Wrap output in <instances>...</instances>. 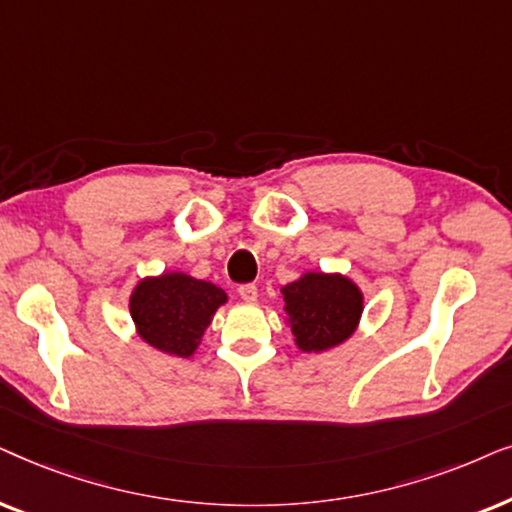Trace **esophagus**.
<instances>
[{
    "instance_id": "obj_1",
    "label": "esophagus",
    "mask_w": 512,
    "mask_h": 512,
    "mask_svg": "<svg viewBox=\"0 0 512 512\" xmlns=\"http://www.w3.org/2000/svg\"><path fill=\"white\" fill-rule=\"evenodd\" d=\"M238 297H241L245 304L257 302V288H255V285H252V283L241 285V288H238Z\"/></svg>"
}]
</instances>
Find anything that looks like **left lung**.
Instances as JSON below:
<instances>
[{"mask_svg": "<svg viewBox=\"0 0 512 512\" xmlns=\"http://www.w3.org/2000/svg\"><path fill=\"white\" fill-rule=\"evenodd\" d=\"M285 323L302 353H325L356 335L365 295L353 278L332 271H306L281 288Z\"/></svg>", "mask_w": 512, "mask_h": 512, "instance_id": "1", "label": "left lung"}]
</instances>
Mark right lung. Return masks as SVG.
Returning <instances> with one entry per match:
<instances>
[{
    "label": "right lung",
    "mask_w": 512,
    "mask_h": 512,
    "mask_svg": "<svg viewBox=\"0 0 512 512\" xmlns=\"http://www.w3.org/2000/svg\"><path fill=\"white\" fill-rule=\"evenodd\" d=\"M227 299L220 285L182 271H163L135 283L128 311L142 342L166 356L192 358L215 311Z\"/></svg>",
    "instance_id": "obj_1"
}]
</instances>
